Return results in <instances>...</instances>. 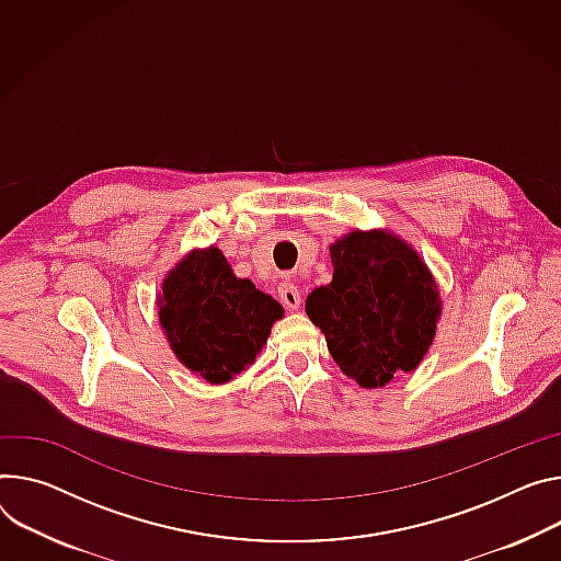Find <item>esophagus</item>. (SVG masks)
Returning a JSON list of instances; mask_svg holds the SVG:
<instances>
[{
	"instance_id": "obj_1",
	"label": "esophagus",
	"mask_w": 561,
	"mask_h": 561,
	"mask_svg": "<svg viewBox=\"0 0 561 561\" xmlns=\"http://www.w3.org/2000/svg\"><path fill=\"white\" fill-rule=\"evenodd\" d=\"M277 293H279V301L288 311H297L301 307V295L293 282H282Z\"/></svg>"
}]
</instances>
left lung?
Returning <instances> with one entry per match:
<instances>
[{
  "instance_id": "1",
  "label": "left lung",
  "mask_w": 561,
  "mask_h": 561,
  "mask_svg": "<svg viewBox=\"0 0 561 561\" xmlns=\"http://www.w3.org/2000/svg\"><path fill=\"white\" fill-rule=\"evenodd\" d=\"M333 282L307 297L337 367L363 387L412 371L427 353L440 299L419 254L382 232H351L331 245Z\"/></svg>"
}]
</instances>
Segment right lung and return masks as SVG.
<instances>
[{"mask_svg":"<svg viewBox=\"0 0 561 561\" xmlns=\"http://www.w3.org/2000/svg\"><path fill=\"white\" fill-rule=\"evenodd\" d=\"M282 307L248 279H237L217 248L192 252L165 279L161 324L176 358L221 385L257 358Z\"/></svg>","mask_w":561,"mask_h":561,"instance_id":"right-lung-1","label":"right lung"}]
</instances>
